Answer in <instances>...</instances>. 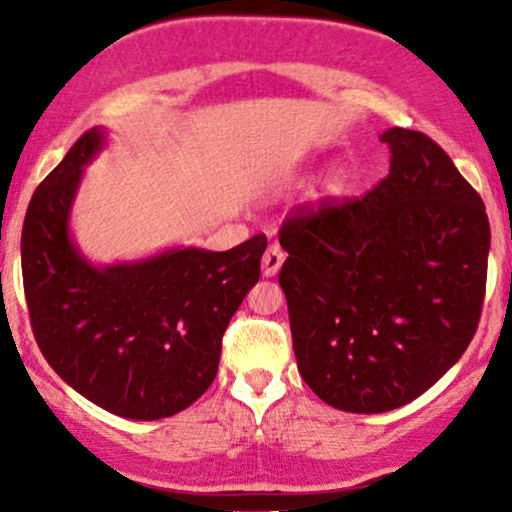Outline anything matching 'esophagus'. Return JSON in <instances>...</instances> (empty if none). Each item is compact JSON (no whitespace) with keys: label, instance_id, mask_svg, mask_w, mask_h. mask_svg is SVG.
I'll list each match as a JSON object with an SVG mask.
<instances>
[{"label":"esophagus","instance_id":"obj_1","mask_svg":"<svg viewBox=\"0 0 512 512\" xmlns=\"http://www.w3.org/2000/svg\"><path fill=\"white\" fill-rule=\"evenodd\" d=\"M284 260H286L284 250H281L279 245H269L267 252H264V257H262V274L267 276V279L269 276H274L281 269Z\"/></svg>","mask_w":512,"mask_h":512}]
</instances>
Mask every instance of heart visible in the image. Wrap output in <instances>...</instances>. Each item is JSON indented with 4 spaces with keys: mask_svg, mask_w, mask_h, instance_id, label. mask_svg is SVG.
<instances>
[{
    "mask_svg": "<svg viewBox=\"0 0 512 512\" xmlns=\"http://www.w3.org/2000/svg\"><path fill=\"white\" fill-rule=\"evenodd\" d=\"M330 185L332 187H342L344 185V173H339V170H337V173H334L330 178Z\"/></svg>",
    "mask_w": 512,
    "mask_h": 512,
    "instance_id": "heart-1",
    "label": "heart"
}]
</instances>
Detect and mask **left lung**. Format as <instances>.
Listing matches in <instances>:
<instances>
[{
    "label": "left lung",
    "instance_id": "8db88e82",
    "mask_svg": "<svg viewBox=\"0 0 512 512\" xmlns=\"http://www.w3.org/2000/svg\"><path fill=\"white\" fill-rule=\"evenodd\" d=\"M390 173L366 197L301 207L279 231L301 378L351 414L404 407L460 361L477 332L491 228L440 146L380 134Z\"/></svg>",
    "mask_w": 512,
    "mask_h": 512
}]
</instances>
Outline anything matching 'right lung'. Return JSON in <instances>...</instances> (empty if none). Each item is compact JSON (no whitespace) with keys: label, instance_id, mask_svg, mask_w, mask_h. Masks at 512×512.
I'll return each mask as SVG.
<instances>
[{"label":"right lung","instance_id":"obj_1","mask_svg":"<svg viewBox=\"0 0 512 512\" xmlns=\"http://www.w3.org/2000/svg\"><path fill=\"white\" fill-rule=\"evenodd\" d=\"M103 146L105 129H88L28 204L21 269L31 327L45 361L88 402L125 419H166L214 383L223 332L260 279L267 238L96 267L76 248L69 216Z\"/></svg>","mask_w":512,"mask_h":512}]
</instances>
